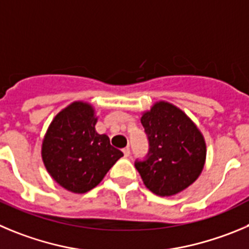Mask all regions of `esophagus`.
Listing matches in <instances>:
<instances>
[{"label":"esophagus","instance_id":"1","mask_svg":"<svg viewBox=\"0 0 249 249\" xmlns=\"http://www.w3.org/2000/svg\"><path fill=\"white\" fill-rule=\"evenodd\" d=\"M123 153H124V157H129V155H130V148H129V147L123 148Z\"/></svg>","mask_w":249,"mask_h":249}]
</instances>
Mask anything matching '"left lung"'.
<instances>
[{
    "label": "left lung",
    "mask_w": 249,
    "mask_h": 249,
    "mask_svg": "<svg viewBox=\"0 0 249 249\" xmlns=\"http://www.w3.org/2000/svg\"><path fill=\"white\" fill-rule=\"evenodd\" d=\"M148 153L135 161L143 184L160 196L182 192L198 179L206 159V145L196 125L184 111L157 102L141 117Z\"/></svg>",
    "instance_id": "obj_1"
}]
</instances>
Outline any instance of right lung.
Returning a JSON list of instances; mask_svg holds the SVG:
<instances>
[{"instance_id":"add662e5","label":"right lung","mask_w":249,"mask_h":249,"mask_svg":"<svg viewBox=\"0 0 249 249\" xmlns=\"http://www.w3.org/2000/svg\"><path fill=\"white\" fill-rule=\"evenodd\" d=\"M90 104L73 102L51 122L41 146V157L53 179L72 193H87L102 182L123 156L107 135L96 131Z\"/></svg>"}]
</instances>
